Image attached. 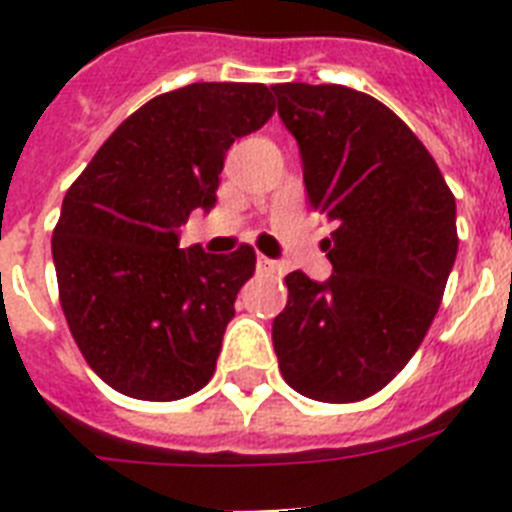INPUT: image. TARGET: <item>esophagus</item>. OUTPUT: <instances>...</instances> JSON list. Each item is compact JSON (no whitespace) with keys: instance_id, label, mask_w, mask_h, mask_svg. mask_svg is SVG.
Instances as JSON below:
<instances>
[{"instance_id":"34e87169","label":"esophagus","mask_w":512,"mask_h":512,"mask_svg":"<svg viewBox=\"0 0 512 512\" xmlns=\"http://www.w3.org/2000/svg\"><path fill=\"white\" fill-rule=\"evenodd\" d=\"M257 271L265 273V276H273V273H281V265L276 260H271V257L260 255L257 257Z\"/></svg>"}]
</instances>
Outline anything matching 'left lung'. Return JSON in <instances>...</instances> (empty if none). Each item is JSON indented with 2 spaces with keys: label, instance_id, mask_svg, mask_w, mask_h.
<instances>
[{
  "label": "left lung",
  "instance_id": "1",
  "mask_svg": "<svg viewBox=\"0 0 512 512\" xmlns=\"http://www.w3.org/2000/svg\"><path fill=\"white\" fill-rule=\"evenodd\" d=\"M297 138L313 212L335 223L332 276H287L273 348L289 388L353 404L382 390L428 335L457 257V204L420 138L366 92L273 87Z\"/></svg>",
  "mask_w": 512,
  "mask_h": 512
}]
</instances>
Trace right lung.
Wrapping results in <instances>:
<instances>
[{"instance_id": "1", "label": "right lung", "mask_w": 512, "mask_h": 512, "mask_svg": "<svg viewBox=\"0 0 512 512\" xmlns=\"http://www.w3.org/2000/svg\"><path fill=\"white\" fill-rule=\"evenodd\" d=\"M276 111L265 84L196 82L130 114L68 188L52 260L68 329L92 372L140 401H177L215 374L255 249H177L215 204L233 140Z\"/></svg>"}]
</instances>
